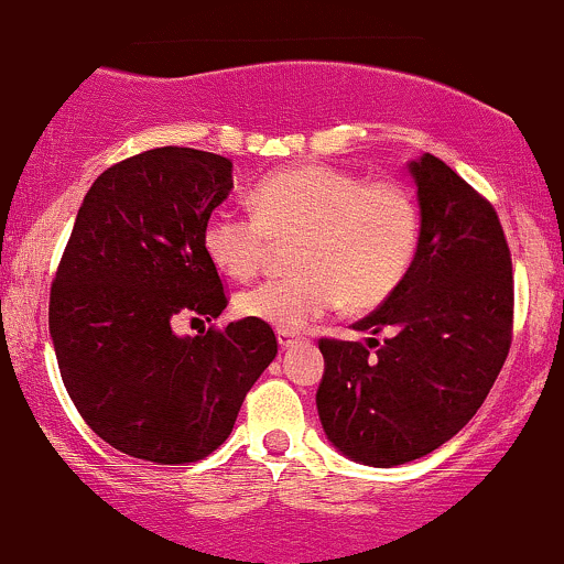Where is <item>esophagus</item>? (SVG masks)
Instances as JSON below:
<instances>
[{
	"mask_svg": "<svg viewBox=\"0 0 564 564\" xmlns=\"http://www.w3.org/2000/svg\"><path fill=\"white\" fill-rule=\"evenodd\" d=\"M300 340H302L300 332H292V329L278 332V343H281V348H292L294 343H300Z\"/></svg>",
	"mask_w": 564,
	"mask_h": 564,
	"instance_id": "esophagus-1",
	"label": "esophagus"
}]
</instances>
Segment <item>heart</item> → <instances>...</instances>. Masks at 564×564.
<instances>
[{
    "label": "heart",
    "instance_id": "b5f03b06",
    "mask_svg": "<svg viewBox=\"0 0 564 564\" xmlns=\"http://www.w3.org/2000/svg\"><path fill=\"white\" fill-rule=\"evenodd\" d=\"M253 213L213 210L203 229L207 259L224 275H259L275 246H289L294 275L237 297V311L278 329H300L346 300L354 311L381 305L416 262L422 213L397 181H367L332 164H297L264 175Z\"/></svg>",
    "mask_w": 564,
    "mask_h": 564
}]
</instances>
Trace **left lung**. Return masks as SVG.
I'll use <instances>...</instances> for the list:
<instances>
[{
    "label": "left lung",
    "mask_w": 564,
    "mask_h": 564,
    "mask_svg": "<svg viewBox=\"0 0 564 564\" xmlns=\"http://www.w3.org/2000/svg\"><path fill=\"white\" fill-rule=\"evenodd\" d=\"M422 207L416 262L354 329L322 337L316 405L343 454L394 467L452 441L495 387L513 340V264L495 205L432 153L411 164Z\"/></svg>",
    "instance_id": "1"
}]
</instances>
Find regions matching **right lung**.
<instances>
[{"label":"right lung","instance_id":"1","mask_svg":"<svg viewBox=\"0 0 564 564\" xmlns=\"http://www.w3.org/2000/svg\"><path fill=\"white\" fill-rule=\"evenodd\" d=\"M232 192V162L164 145L112 164L83 199L51 283L58 370L83 422L134 459L188 465L232 432L275 359L270 324L242 318L177 337L175 316H221L207 216Z\"/></svg>","mask_w":564,"mask_h":564}]
</instances>
